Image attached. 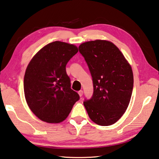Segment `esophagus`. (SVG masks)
<instances>
[{"instance_id":"obj_1","label":"esophagus","mask_w":159,"mask_h":159,"mask_svg":"<svg viewBox=\"0 0 159 159\" xmlns=\"http://www.w3.org/2000/svg\"><path fill=\"white\" fill-rule=\"evenodd\" d=\"M78 93H79L80 97H82L83 94V90H80V91H79V92H78Z\"/></svg>"}]
</instances>
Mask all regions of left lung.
Returning a JSON list of instances; mask_svg holds the SVG:
<instances>
[{"instance_id":"left-lung-1","label":"left lung","mask_w":159,"mask_h":159,"mask_svg":"<svg viewBox=\"0 0 159 159\" xmlns=\"http://www.w3.org/2000/svg\"><path fill=\"white\" fill-rule=\"evenodd\" d=\"M80 54L90 71L94 92L84 104L90 119L97 125H113L125 113L134 88L131 67L119 48L106 40L80 44Z\"/></svg>"}]
</instances>
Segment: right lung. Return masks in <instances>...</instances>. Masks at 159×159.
<instances>
[{
	"instance_id": "1",
	"label": "right lung",
	"mask_w": 159,
	"mask_h": 159,
	"mask_svg": "<svg viewBox=\"0 0 159 159\" xmlns=\"http://www.w3.org/2000/svg\"><path fill=\"white\" fill-rule=\"evenodd\" d=\"M78 48L56 41L36 53L25 70L24 88L32 112L44 122L58 123L65 120L80 97L71 88L66 65Z\"/></svg>"
}]
</instances>
